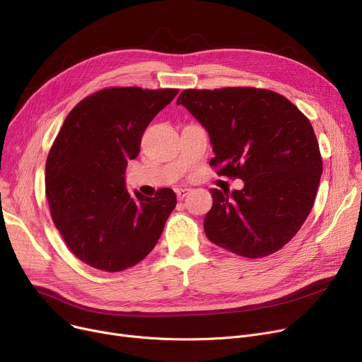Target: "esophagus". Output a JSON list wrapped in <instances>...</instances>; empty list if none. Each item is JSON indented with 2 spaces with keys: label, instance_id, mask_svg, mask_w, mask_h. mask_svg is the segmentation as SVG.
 Returning a JSON list of instances; mask_svg holds the SVG:
<instances>
[{
  "label": "esophagus",
  "instance_id": "1",
  "mask_svg": "<svg viewBox=\"0 0 362 362\" xmlns=\"http://www.w3.org/2000/svg\"><path fill=\"white\" fill-rule=\"evenodd\" d=\"M189 191H191V189H187V187H177V189H176V195H177L179 199H183V198L189 194Z\"/></svg>",
  "mask_w": 362,
  "mask_h": 362
}]
</instances>
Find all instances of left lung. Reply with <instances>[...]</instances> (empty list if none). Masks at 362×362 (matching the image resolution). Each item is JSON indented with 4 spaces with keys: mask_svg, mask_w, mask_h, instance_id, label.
I'll return each mask as SVG.
<instances>
[{
    "mask_svg": "<svg viewBox=\"0 0 362 362\" xmlns=\"http://www.w3.org/2000/svg\"><path fill=\"white\" fill-rule=\"evenodd\" d=\"M177 105L208 132L217 173L243 180L240 191L210 189L206 238L246 258L283 248L307 220L322 173L310 120L288 98L255 88L186 89Z\"/></svg>",
    "mask_w": 362,
    "mask_h": 362,
    "instance_id": "1",
    "label": "left lung"
}]
</instances>
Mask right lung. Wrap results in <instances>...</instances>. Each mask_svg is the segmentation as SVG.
Returning a JSON list of instances; mask_svg holds the SVG:
<instances>
[{
	"mask_svg": "<svg viewBox=\"0 0 362 362\" xmlns=\"http://www.w3.org/2000/svg\"><path fill=\"white\" fill-rule=\"evenodd\" d=\"M177 89L108 88L76 105L57 135L45 164L52 221L70 251L93 269L122 272L157 245L176 194L154 198L124 182L129 160L139 156L145 129Z\"/></svg>",
	"mask_w": 362,
	"mask_h": 362,
	"instance_id": "right-lung-1",
	"label": "right lung"
}]
</instances>
